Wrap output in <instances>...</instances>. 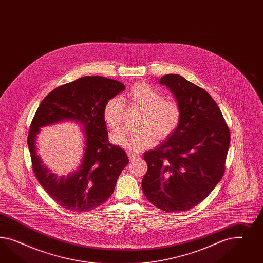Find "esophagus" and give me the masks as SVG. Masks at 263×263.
I'll use <instances>...</instances> for the list:
<instances>
[{"instance_id":"obj_1","label":"esophagus","mask_w":263,"mask_h":263,"mask_svg":"<svg viewBox=\"0 0 263 263\" xmlns=\"http://www.w3.org/2000/svg\"><path fill=\"white\" fill-rule=\"evenodd\" d=\"M128 157L130 160H134L138 157H140V154L139 153H135V152H129L127 153Z\"/></svg>"}]
</instances>
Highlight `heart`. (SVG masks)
Returning a JSON list of instances; mask_svg holds the SVG:
<instances>
[{
    "label": "heart",
    "instance_id": "heart-1",
    "mask_svg": "<svg viewBox=\"0 0 263 263\" xmlns=\"http://www.w3.org/2000/svg\"><path fill=\"white\" fill-rule=\"evenodd\" d=\"M128 99L140 106L143 112L139 128H120L111 135V143L131 152H140L155 141L170 138L181 120V109L175 100L165 99L157 88L146 83L136 84L127 92ZM124 103L120 97L109 99L103 109V120L108 127H118L122 120Z\"/></svg>",
    "mask_w": 263,
    "mask_h": 263
}]
</instances>
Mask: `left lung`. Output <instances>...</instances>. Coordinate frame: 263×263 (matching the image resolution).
<instances>
[{
    "label": "left lung",
    "instance_id": "1",
    "mask_svg": "<svg viewBox=\"0 0 263 263\" xmlns=\"http://www.w3.org/2000/svg\"><path fill=\"white\" fill-rule=\"evenodd\" d=\"M175 96L181 120L175 133L143 158L142 188L153 205L167 212L198 205L220 182L230 146V131L214 99L178 74L159 80Z\"/></svg>",
    "mask_w": 263,
    "mask_h": 263
}]
</instances>
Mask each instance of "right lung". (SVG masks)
Listing matches in <instances>:
<instances>
[{"mask_svg":"<svg viewBox=\"0 0 263 263\" xmlns=\"http://www.w3.org/2000/svg\"><path fill=\"white\" fill-rule=\"evenodd\" d=\"M124 89L117 80L85 76L55 88L39 106L28 136L32 170L44 190L61 206L86 212L101 205L114 193L129 159L121 147L109 143L103 109L109 99ZM64 121L83 127L84 147L78 168L58 177L43 164L36 141L41 127Z\"/></svg>","mask_w":263,"mask_h":263,"instance_id":"right-lung-1","label":"right lung"}]
</instances>
